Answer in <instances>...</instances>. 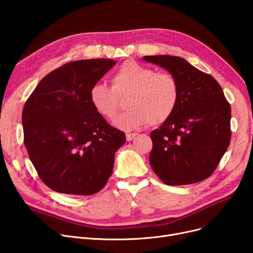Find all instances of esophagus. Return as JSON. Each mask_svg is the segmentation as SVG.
I'll use <instances>...</instances> for the list:
<instances>
[{
  "mask_svg": "<svg viewBox=\"0 0 253 253\" xmlns=\"http://www.w3.org/2000/svg\"><path fill=\"white\" fill-rule=\"evenodd\" d=\"M136 136H137L136 133H127L126 134V139H127V141H131L132 139H134Z\"/></svg>",
  "mask_w": 253,
  "mask_h": 253,
  "instance_id": "1",
  "label": "esophagus"
}]
</instances>
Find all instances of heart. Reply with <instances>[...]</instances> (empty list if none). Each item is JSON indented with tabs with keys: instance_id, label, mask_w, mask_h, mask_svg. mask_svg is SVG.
Masks as SVG:
<instances>
[{
	"instance_id": "1",
	"label": "heart",
	"mask_w": 253,
	"mask_h": 253,
	"mask_svg": "<svg viewBox=\"0 0 253 253\" xmlns=\"http://www.w3.org/2000/svg\"><path fill=\"white\" fill-rule=\"evenodd\" d=\"M112 87L95 83L89 89V102L99 116L112 120L119 97L126 96V112L114 120V126L130 131L147 124L160 125L171 118L179 100V86L169 73H155L149 66L127 60L113 74Z\"/></svg>"
}]
</instances>
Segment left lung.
Masks as SVG:
<instances>
[{
  "instance_id": "1",
  "label": "left lung",
  "mask_w": 253,
  "mask_h": 253,
  "mask_svg": "<svg viewBox=\"0 0 253 253\" xmlns=\"http://www.w3.org/2000/svg\"><path fill=\"white\" fill-rule=\"evenodd\" d=\"M142 60L167 70L179 86L176 110L151 132L150 164L168 185L202 181L216 169L231 140V106L216 80L171 55Z\"/></svg>"
}]
</instances>
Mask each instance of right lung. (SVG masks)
I'll return each mask as SVG.
<instances>
[{
  "mask_svg": "<svg viewBox=\"0 0 253 253\" xmlns=\"http://www.w3.org/2000/svg\"><path fill=\"white\" fill-rule=\"evenodd\" d=\"M113 59L65 63L44 77L22 111L24 145L39 177L51 190L78 196L99 192L126 140L89 102V89Z\"/></svg>",
  "mask_w": 253,
  "mask_h": 253,
  "instance_id": "1",
  "label": "right lung"
}]
</instances>
